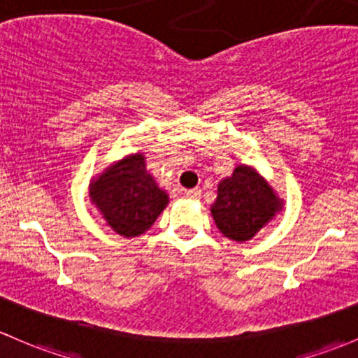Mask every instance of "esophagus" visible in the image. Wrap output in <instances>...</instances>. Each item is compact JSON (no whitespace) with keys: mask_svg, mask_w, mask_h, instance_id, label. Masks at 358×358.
I'll return each instance as SVG.
<instances>
[{"mask_svg":"<svg viewBox=\"0 0 358 358\" xmlns=\"http://www.w3.org/2000/svg\"><path fill=\"white\" fill-rule=\"evenodd\" d=\"M201 194V189H198V187H194V189H187L186 191V196L187 198H193V200H196V198H200Z\"/></svg>","mask_w":358,"mask_h":358,"instance_id":"esophagus-1","label":"esophagus"}]
</instances>
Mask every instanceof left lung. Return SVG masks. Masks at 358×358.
<instances>
[{"mask_svg":"<svg viewBox=\"0 0 358 358\" xmlns=\"http://www.w3.org/2000/svg\"><path fill=\"white\" fill-rule=\"evenodd\" d=\"M285 208V200L268 180L246 164L217 186V200L210 206L217 229L233 241H250Z\"/></svg>","mask_w":358,"mask_h":358,"instance_id":"left-lung-1","label":"left lung"}]
</instances>
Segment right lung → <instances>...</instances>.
I'll use <instances>...</instances> for the list:
<instances>
[{
    "mask_svg": "<svg viewBox=\"0 0 358 358\" xmlns=\"http://www.w3.org/2000/svg\"><path fill=\"white\" fill-rule=\"evenodd\" d=\"M90 200L106 226L124 238L145 234L165 206L167 191L146 171L145 153L125 155L90 182Z\"/></svg>",
    "mask_w": 358,
    "mask_h": 358,
    "instance_id": "right-lung-1",
    "label": "right lung"
}]
</instances>
